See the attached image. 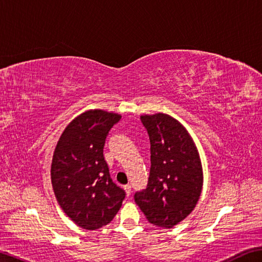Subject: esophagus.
Wrapping results in <instances>:
<instances>
[{
  "mask_svg": "<svg viewBox=\"0 0 262 262\" xmlns=\"http://www.w3.org/2000/svg\"><path fill=\"white\" fill-rule=\"evenodd\" d=\"M124 189H125V191H126V193H127V196H129L130 192H132V187H130L129 185H126V186L124 187Z\"/></svg>",
  "mask_w": 262,
  "mask_h": 262,
  "instance_id": "34e87169",
  "label": "esophagus"
}]
</instances>
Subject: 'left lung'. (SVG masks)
Here are the masks:
<instances>
[{
	"mask_svg": "<svg viewBox=\"0 0 262 262\" xmlns=\"http://www.w3.org/2000/svg\"><path fill=\"white\" fill-rule=\"evenodd\" d=\"M141 120L151 144L146 189L134 194L147 221L171 229L196 207L203 189V168L192 138L166 114L144 115Z\"/></svg>",
	"mask_w": 262,
	"mask_h": 262,
	"instance_id": "obj_1",
	"label": "left lung"
}]
</instances>
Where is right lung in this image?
<instances>
[{
	"label": "right lung",
	"instance_id": "right-lung-1",
	"mask_svg": "<svg viewBox=\"0 0 262 262\" xmlns=\"http://www.w3.org/2000/svg\"><path fill=\"white\" fill-rule=\"evenodd\" d=\"M121 118L104 110H88L65 128L55 148L52 185L64 213L85 230L113 221L126 192L113 182L103 157L105 140Z\"/></svg>",
	"mask_w": 262,
	"mask_h": 262
}]
</instances>
